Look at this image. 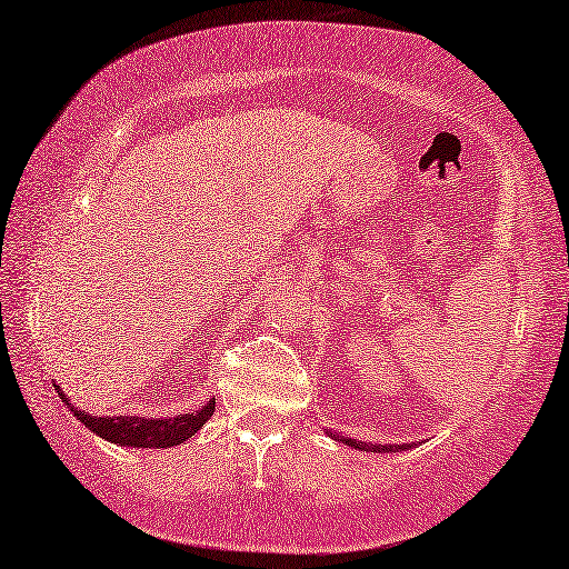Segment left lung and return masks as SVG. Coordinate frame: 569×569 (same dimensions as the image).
Instances as JSON below:
<instances>
[{"mask_svg": "<svg viewBox=\"0 0 569 569\" xmlns=\"http://www.w3.org/2000/svg\"><path fill=\"white\" fill-rule=\"evenodd\" d=\"M330 437H336V440H340L343 445H351V448L366 450V452H401V450L412 448V445H366V442L351 440V437H338V435H333V432H330Z\"/></svg>", "mask_w": 569, "mask_h": 569, "instance_id": "8db88e82", "label": "left lung"}]
</instances>
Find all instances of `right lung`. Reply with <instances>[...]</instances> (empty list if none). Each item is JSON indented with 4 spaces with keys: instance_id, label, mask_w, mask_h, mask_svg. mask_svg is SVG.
<instances>
[{
    "instance_id": "add662e5",
    "label": "right lung",
    "mask_w": 569,
    "mask_h": 569,
    "mask_svg": "<svg viewBox=\"0 0 569 569\" xmlns=\"http://www.w3.org/2000/svg\"><path fill=\"white\" fill-rule=\"evenodd\" d=\"M58 389L60 399L71 407L73 417L81 419V425L89 427L103 440L113 445H124V448H174V445L186 442L188 437H193L200 427H203L211 415L216 412V399L208 401L196 412L188 415H174V417H132V415H119V417H101L91 415L81 407H73L71 399Z\"/></svg>"
}]
</instances>
